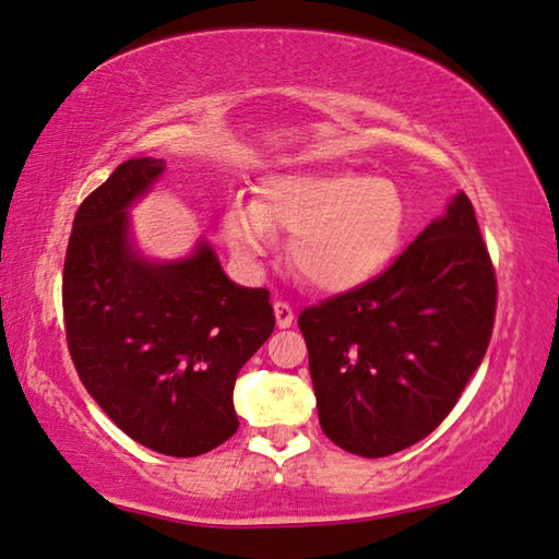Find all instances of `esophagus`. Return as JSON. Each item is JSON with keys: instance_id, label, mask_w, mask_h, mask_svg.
Listing matches in <instances>:
<instances>
[{"instance_id": "esophagus-1", "label": "esophagus", "mask_w": 559, "mask_h": 559, "mask_svg": "<svg viewBox=\"0 0 559 559\" xmlns=\"http://www.w3.org/2000/svg\"><path fill=\"white\" fill-rule=\"evenodd\" d=\"M273 310H276L278 328H290L293 325V308L288 306V302L276 300V302H273Z\"/></svg>"}]
</instances>
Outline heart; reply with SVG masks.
I'll return each mask as SVG.
<instances>
[{
	"instance_id": "1",
	"label": "heart",
	"mask_w": 559,
	"mask_h": 559,
	"mask_svg": "<svg viewBox=\"0 0 559 559\" xmlns=\"http://www.w3.org/2000/svg\"><path fill=\"white\" fill-rule=\"evenodd\" d=\"M406 204L390 179L355 169L278 173L259 202H234L224 234L239 257L257 261L288 231L293 271L318 290L340 293L377 276L400 246Z\"/></svg>"
}]
</instances>
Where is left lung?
<instances>
[{
    "label": "left lung",
    "instance_id": "left-lung-1",
    "mask_svg": "<svg viewBox=\"0 0 559 559\" xmlns=\"http://www.w3.org/2000/svg\"><path fill=\"white\" fill-rule=\"evenodd\" d=\"M496 298L493 261L461 192L380 276L302 310L325 437L365 459L429 437L484 362Z\"/></svg>",
    "mask_w": 559,
    "mask_h": 559
}]
</instances>
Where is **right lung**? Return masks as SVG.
Listing matches in <instances>:
<instances>
[{
  "instance_id": "obj_1",
  "label": "right lung",
  "mask_w": 559,
  "mask_h": 559,
  "mask_svg": "<svg viewBox=\"0 0 559 559\" xmlns=\"http://www.w3.org/2000/svg\"><path fill=\"white\" fill-rule=\"evenodd\" d=\"M163 169V159H128L81 202L63 261V325L75 372L118 429L189 459L239 429L236 374L276 316L269 290L231 283L206 241L185 261L138 257L128 206Z\"/></svg>"
}]
</instances>
